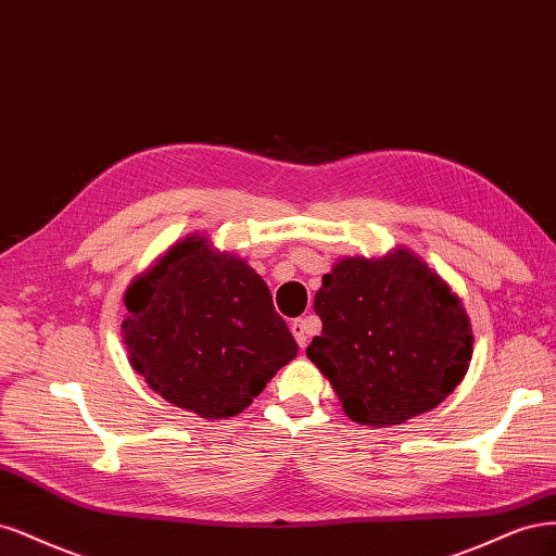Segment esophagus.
<instances>
[{"instance_id":"34e87169","label":"esophagus","mask_w":556,"mask_h":556,"mask_svg":"<svg viewBox=\"0 0 556 556\" xmlns=\"http://www.w3.org/2000/svg\"><path fill=\"white\" fill-rule=\"evenodd\" d=\"M291 332L295 337V342L300 344V349H304L309 342V334H312V320L309 318H295L291 324Z\"/></svg>"}]
</instances>
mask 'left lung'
<instances>
[{
    "label": "left lung",
    "instance_id": "obj_1",
    "mask_svg": "<svg viewBox=\"0 0 556 556\" xmlns=\"http://www.w3.org/2000/svg\"><path fill=\"white\" fill-rule=\"evenodd\" d=\"M324 332L307 357L361 425H402L462 383L473 334L467 309L432 267L404 247L342 258L314 298Z\"/></svg>",
    "mask_w": 556,
    "mask_h": 556
}]
</instances>
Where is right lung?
<instances>
[{
  "label": "right lung",
  "instance_id": "right-lung-1",
  "mask_svg": "<svg viewBox=\"0 0 556 556\" xmlns=\"http://www.w3.org/2000/svg\"><path fill=\"white\" fill-rule=\"evenodd\" d=\"M131 367L177 408L230 418L298 355L267 283L205 236L173 244L124 293Z\"/></svg>",
  "mask_w": 556,
  "mask_h": 556
}]
</instances>
